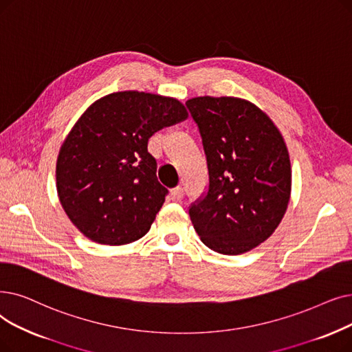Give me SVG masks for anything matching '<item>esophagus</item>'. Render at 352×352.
I'll use <instances>...</instances> for the list:
<instances>
[{
    "mask_svg": "<svg viewBox=\"0 0 352 352\" xmlns=\"http://www.w3.org/2000/svg\"><path fill=\"white\" fill-rule=\"evenodd\" d=\"M182 197H184V190L181 187H175L171 190V200L173 201H181Z\"/></svg>",
    "mask_w": 352,
    "mask_h": 352,
    "instance_id": "obj_1",
    "label": "esophagus"
}]
</instances>
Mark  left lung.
Listing matches in <instances>:
<instances>
[{
	"label": "left lung",
	"instance_id": "obj_1",
	"mask_svg": "<svg viewBox=\"0 0 352 352\" xmlns=\"http://www.w3.org/2000/svg\"><path fill=\"white\" fill-rule=\"evenodd\" d=\"M200 129L208 191L188 214L201 241L221 254H241L280 224L292 168L280 131L246 99L198 96L186 102Z\"/></svg>",
	"mask_w": 352,
	"mask_h": 352
}]
</instances>
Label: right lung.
Returning a JSON list of instances; mask_svg holds the SVG:
<instances>
[{"instance_id": "add662e5", "label": "right lung", "mask_w": 352, "mask_h": 352, "mask_svg": "<svg viewBox=\"0 0 352 352\" xmlns=\"http://www.w3.org/2000/svg\"><path fill=\"white\" fill-rule=\"evenodd\" d=\"M188 118L175 98L115 91L91 103L58 151L56 187L70 221L91 241L122 246L144 237L168 190L148 141Z\"/></svg>"}]
</instances>
